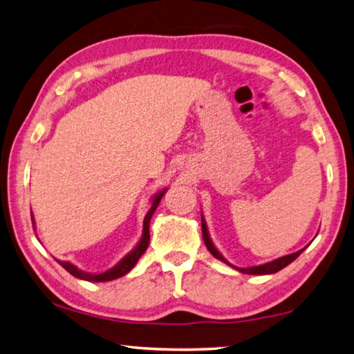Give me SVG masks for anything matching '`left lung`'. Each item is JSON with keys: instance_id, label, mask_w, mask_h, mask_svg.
<instances>
[{"instance_id": "left-lung-1", "label": "left lung", "mask_w": 354, "mask_h": 354, "mask_svg": "<svg viewBox=\"0 0 354 354\" xmlns=\"http://www.w3.org/2000/svg\"><path fill=\"white\" fill-rule=\"evenodd\" d=\"M201 230H203V241H205L207 250L211 251V254L214 257H217L218 261L227 263V266H231L232 268H236V270L242 272V273H247V274H272V273H277L279 270H283L284 267L289 266L290 262H293L297 259V257L303 253V250L297 251V253H292V254H287V256H283V257H278V259H274L272 262H267V263H262V266H254V267H248V268H242V267H236L232 266V263L227 262L223 254L220 253V251L215 248V245L212 243L211 241V236H209V231H207V226H206V220L205 217L201 215Z\"/></svg>"}]
</instances>
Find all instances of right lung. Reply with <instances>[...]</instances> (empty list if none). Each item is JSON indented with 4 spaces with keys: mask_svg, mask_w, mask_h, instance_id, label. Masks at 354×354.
<instances>
[{
    "mask_svg": "<svg viewBox=\"0 0 354 354\" xmlns=\"http://www.w3.org/2000/svg\"><path fill=\"white\" fill-rule=\"evenodd\" d=\"M167 192V189H162L160 192H158L153 196L151 200V207H149V211L145 215V220H143V232H142V237L139 243L136 245V247L129 251V253L123 257L122 261H120L117 266H113L109 270H106L103 273H88V272H84L80 270L76 266H73L71 262H62V261H57L61 266L67 270L70 274H73V277L84 279V281H91V283H104V281H112V279H117L120 277H124L128 272H131L134 268V266L137 263V261L140 259V256L145 253L147 248H148V243H149V221H151V217L156 209H158L160 200H162L164 194ZM32 218V215H31ZM34 225V221H32Z\"/></svg>",
    "mask_w": 354,
    "mask_h": 354,
    "instance_id": "right-lung-1",
    "label": "right lung"
}]
</instances>
